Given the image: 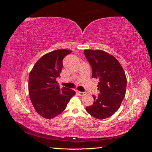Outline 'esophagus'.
I'll use <instances>...</instances> for the list:
<instances>
[{
	"label": "esophagus",
	"instance_id": "1",
	"mask_svg": "<svg viewBox=\"0 0 152 152\" xmlns=\"http://www.w3.org/2000/svg\"><path fill=\"white\" fill-rule=\"evenodd\" d=\"M78 95L80 96H84L85 94H86V93H84V92H80V91H77V92Z\"/></svg>",
	"mask_w": 152,
	"mask_h": 152
}]
</instances>
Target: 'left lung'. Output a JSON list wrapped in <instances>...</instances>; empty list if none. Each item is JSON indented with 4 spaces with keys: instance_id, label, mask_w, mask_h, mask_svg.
Masks as SVG:
<instances>
[{
    "instance_id": "left-lung-1",
    "label": "left lung",
    "mask_w": 152,
    "mask_h": 152,
    "mask_svg": "<svg viewBox=\"0 0 152 152\" xmlns=\"http://www.w3.org/2000/svg\"><path fill=\"white\" fill-rule=\"evenodd\" d=\"M84 54L92 67V77L99 80L98 98L86 111L98 119L107 118L117 111L125 97L127 79L117 59L102 50L86 49Z\"/></svg>"
}]
</instances>
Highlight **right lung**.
Wrapping results in <instances>:
<instances>
[{
    "instance_id": "obj_1",
    "label": "right lung",
    "mask_w": 152,
    "mask_h": 152,
    "mask_svg": "<svg viewBox=\"0 0 152 152\" xmlns=\"http://www.w3.org/2000/svg\"><path fill=\"white\" fill-rule=\"evenodd\" d=\"M72 51L58 49L44 54L36 62L29 75L28 92L36 112L50 119L62 113L75 92L63 87L61 89L56 79L60 77L63 59Z\"/></svg>"
}]
</instances>
